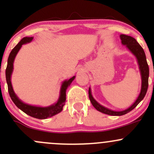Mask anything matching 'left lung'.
Instances as JSON below:
<instances>
[{
  "instance_id": "obj_1",
  "label": "left lung",
  "mask_w": 154,
  "mask_h": 154,
  "mask_svg": "<svg viewBox=\"0 0 154 154\" xmlns=\"http://www.w3.org/2000/svg\"><path fill=\"white\" fill-rule=\"evenodd\" d=\"M120 38L121 40H122V45H125L127 48V49L136 57L138 64H139V70H140L141 73V77H142V88H141V91L139 97H137L136 101L133 103V105L129 107V108H127V109L123 110V111H113V110L109 109L106 108V107L102 106L98 102L96 101L94 97H92V95H91V88H88V97H89L90 101H91L93 106L97 111L100 112L114 116H123V115L127 114L129 112L133 110L135 107L143 100L146 93H147V88H148L149 67L148 65H147L146 56L145 54H144L143 48L141 47L140 45L137 42V41L133 37L125 35V34H121Z\"/></svg>"
}]
</instances>
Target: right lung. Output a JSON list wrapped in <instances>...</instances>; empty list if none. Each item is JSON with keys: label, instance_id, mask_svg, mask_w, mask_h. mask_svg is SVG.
Here are the masks:
<instances>
[{"label": "right lung", "instance_id": "obj_1", "mask_svg": "<svg viewBox=\"0 0 154 154\" xmlns=\"http://www.w3.org/2000/svg\"><path fill=\"white\" fill-rule=\"evenodd\" d=\"M32 39H33V37H24L12 50V51H11L10 54V56L8 57V60H7V68H6V80H7V86H8L9 94H10L11 99H12L13 103L15 104V106L18 107V109H20L21 111L24 112V113L31 116V117L38 119H48V118L52 117V116H55V115L58 114L60 112H62L63 106H64L65 103H66V89L71 85L73 80H74L75 76L70 78L69 80H66L63 82L61 88H60V97H59V99L57 103H55L54 104L45 107L36 106L27 104V103H24L22 100H20L15 93V91H14L13 88H12V83H11V76H12V71H13V63L17 54L19 51V50L21 49V46L24 44L30 42Z\"/></svg>", "mask_w": 154, "mask_h": 154}]
</instances>
